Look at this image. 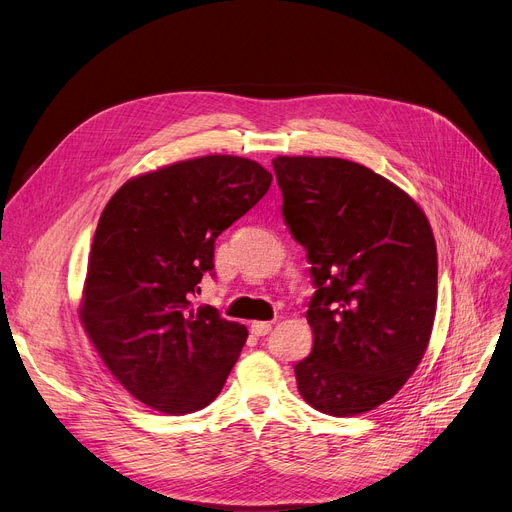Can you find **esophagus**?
<instances>
[{"label": "esophagus", "instance_id": "esophagus-1", "mask_svg": "<svg viewBox=\"0 0 512 512\" xmlns=\"http://www.w3.org/2000/svg\"><path fill=\"white\" fill-rule=\"evenodd\" d=\"M270 332H272L270 321H253V324H251V334L253 336H267Z\"/></svg>", "mask_w": 512, "mask_h": 512}]
</instances>
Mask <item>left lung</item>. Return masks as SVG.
I'll use <instances>...</instances> for the list:
<instances>
[{"mask_svg":"<svg viewBox=\"0 0 512 512\" xmlns=\"http://www.w3.org/2000/svg\"><path fill=\"white\" fill-rule=\"evenodd\" d=\"M282 213L307 249L311 355L294 365L309 405L351 417L390 400L423 359L438 303L425 213L396 184L338 157H276Z\"/></svg>","mask_w":512,"mask_h":512,"instance_id":"1","label":"left lung"}]
</instances>
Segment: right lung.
<instances>
[{
  "instance_id": "right-lung-1",
  "label": "right lung",
  "mask_w": 512,
  "mask_h": 512,
  "mask_svg": "<svg viewBox=\"0 0 512 512\" xmlns=\"http://www.w3.org/2000/svg\"><path fill=\"white\" fill-rule=\"evenodd\" d=\"M272 184L257 161L207 155L122 184L89 255L80 321L114 378L147 407L193 413L224 388L247 328L193 307L215 238Z\"/></svg>"
}]
</instances>
